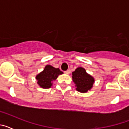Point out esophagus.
I'll return each mask as SVG.
<instances>
[{
	"instance_id": "34e87169",
	"label": "esophagus",
	"mask_w": 129,
	"mask_h": 129,
	"mask_svg": "<svg viewBox=\"0 0 129 129\" xmlns=\"http://www.w3.org/2000/svg\"><path fill=\"white\" fill-rule=\"evenodd\" d=\"M64 73H65L66 74H70V70H67V71L64 72Z\"/></svg>"
}]
</instances>
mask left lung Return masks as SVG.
Returning <instances> with one entry per match:
<instances>
[{"label": "left lung", "instance_id": "8db88e82", "mask_svg": "<svg viewBox=\"0 0 129 129\" xmlns=\"http://www.w3.org/2000/svg\"><path fill=\"white\" fill-rule=\"evenodd\" d=\"M72 81L76 85V89L81 93H86L90 90L95 79L88 74L83 67H78L72 72Z\"/></svg>", "mask_w": 129, "mask_h": 129}]
</instances>
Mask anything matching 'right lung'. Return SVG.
<instances>
[{"mask_svg": "<svg viewBox=\"0 0 129 129\" xmlns=\"http://www.w3.org/2000/svg\"><path fill=\"white\" fill-rule=\"evenodd\" d=\"M63 74L59 68H54L51 65H46L44 70L36 76L37 84L43 88H50L53 85V81L57 79L59 75Z\"/></svg>", "mask_w": 129, "mask_h": 129, "instance_id": "obj_1", "label": "right lung"}]
</instances>
